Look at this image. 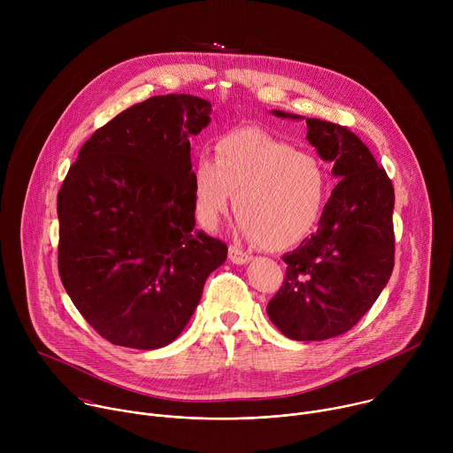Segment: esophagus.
Wrapping results in <instances>:
<instances>
[{
    "instance_id": "esophagus-1",
    "label": "esophagus",
    "mask_w": 453,
    "mask_h": 453,
    "mask_svg": "<svg viewBox=\"0 0 453 453\" xmlns=\"http://www.w3.org/2000/svg\"><path fill=\"white\" fill-rule=\"evenodd\" d=\"M252 260V256L242 249H238L236 245H229V262L234 265H243L249 264Z\"/></svg>"
}]
</instances>
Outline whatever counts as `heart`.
Here are the masks:
<instances>
[{
	"label": "heart",
	"mask_w": 453,
	"mask_h": 453,
	"mask_svg": "<svg viewBox=\"0 0 453 453\" xmlns=\"http://www.w3.org/2000/svg\"><path fill=\"white\" fill-rule=\"evenodd\" d=\"M215 161L201 157L191 170L193 213L215 231L234 204L236 229L269 249H288L308 238L328 203V173L313 154L254 127L222 134Z\"/></svg>",
	"instance_id": "obj_1"
}]
</instances>
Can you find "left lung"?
Listing matches in <instances>:
<instances>
[{
    "instance_id": "8db88e82",
    "label": "left lung",
    "mask_w": 453,
    "mask_h": 453,
    "mask_svg": "<svg viewBox=\"0 0 453 453\" xmlns=\"http://www.w3.org/2000/svg\"><path fill=\"white\" fill-rule=\"evenodd\" d=\"M306 140L341 179L319 229L287 252V278L267 304L274 326L292 341H326L351 330L372 306L395 267V188L349 128L299 114Z\"/></svg>"
}]
</instances>
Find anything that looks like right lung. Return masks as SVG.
Masks as SVG:
<instances>
[{
    "mask_svg": "<svg viewBox=\"0 0 453 453\" xmlns=\"http://www.w3.org/2000/svg\"><path fill=\"white\" fill-rule=\"evenodd\" d=\"M211 104L191 95L128 107L84 143L57 196L58 274L109 342L159 349L196 311L227 247L196 229L189 136Z\"/></svg>",
    "mask_w": 453,
    "mask_h": 453,
    "instance_id": "1",
    "label": "right lung"
}]
</instances>
